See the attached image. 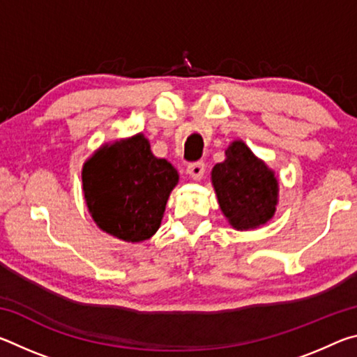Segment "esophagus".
Masks as SVG:
<instances>
[{"instance_id":"obj_1","label":"esophagus","mask_w":357,"mask_h":357,"mask_svg":"<svg viewBox=\"0 0 357 357\" xmlns=\"http://www.w3.org/2000/svg\"><path fill=\"white\" fill-rule=\"evenodd\" d=\"M204 172H206V165H204V162H192V164L187 167V173H189V176L195 181L203 179Z\"/></svg>"}]
</instances>
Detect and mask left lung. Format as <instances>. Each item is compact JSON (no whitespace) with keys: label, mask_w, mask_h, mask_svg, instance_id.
Masks as SVG:
<instances>
[{"label":"left lung","mask_w":357,"mask_h":357,"mask_svg":"<svg viewBox=\"0 0 357 357\" xmlns=\"http://www.w3.org/2000/svg\"><path fill=\"white\" fill-rule=\"evenodd\" d=\"M227 159L213 168L222 213L236 229L257 228L275 213L277 179L243 142H233Z\"/></svg>","instance_id":"left-lung-1"}]
</instances>
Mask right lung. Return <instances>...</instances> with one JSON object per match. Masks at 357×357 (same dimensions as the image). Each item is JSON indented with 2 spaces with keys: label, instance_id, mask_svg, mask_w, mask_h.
Masks as SVG:
<instances>
[{
  "label": "right lung",
  "instance_id": "1",
  "mask_svg": "<svg viewBox=\"0 0 357 357\" xmlns=\"http://www.w3.org/2000/svg\"><path fill=\"white\" fill-rule=\"evenodd\" d=\"M84 200L104 231L128 243L159 229L178 172L157 159L142 134L102 146L83 167Z\"/></svg>",
  "mask_w": 357,
  "mask_h": 357
}]
</instances>
